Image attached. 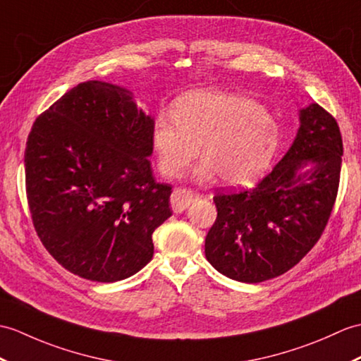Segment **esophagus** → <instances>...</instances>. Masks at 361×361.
<instances>
[{"instance_id":"obj_1","label":"esophagus","mask_w":361,"mask_h":361,"mask_svg":"<svg viewBox=\"0 0 361 361\" xmlns=\"http://www.w3.org/2000/svg\"><path fill=\"white\" fill-rule=\"evenodd\" d=\"M194 198H195V194L189 189H175L172 192V197H171L172 211L175 214L183 212L184 209H186L190 204V201Z\"/></svg>"}]
</instances>
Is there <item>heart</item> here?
Masks as SVG:
<instances>
[{
    "label": "heart",
    "instance_id": "obj_1",
    "mask_svg": "<svg viewBox=\"0 0 361 361\" xmlns=\"http://www.w3.org/2000/svg\"><path fill=\"white\" fill-rule=\"evenodd\" d=\"M173 118L161 114L152 141L163 175L177 178L198 155V180L216 173L231 186L252 183L269 169L280 145V128L264 106L229 92L192 90L177 99Z\"/></svg>",
    "mask_w": 361,
    "mask_h": 361
}]
</instances>
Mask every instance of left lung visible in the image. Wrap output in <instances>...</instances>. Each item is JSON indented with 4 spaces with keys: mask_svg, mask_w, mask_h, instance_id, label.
I'll use <instances>...</instances> for the list:
<instances>
[{
    "mask_svg": "<svg viewBox=\"0 0 361 361\" xmlns=\"http://www.w3.org/2000/svg\"><path fill=\"white\" fill-rule=\"evenodd\" d=\"M343 141L322 106L300 111L292 146L252 189L216 192V220L204 243L207 262L243 283H262L292 269L328 224L337 198Z\"/></svg>",
    "mask_w": 361,
    "mask_h": 361,
    "instance_id": "1",
    "label": "left lung"
}]
</instances>
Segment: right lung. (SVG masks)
Masks as SVG:
<instances>
[{
  "label": "right lung",
  "mask_w": 361,
  "mask_h": 361,
  "mask_svg": "<svg viewBox=\"0 0 361 361\" xmlns=\"http://www.w3.org/2000/svg\"><path fill=\"white\" fill-rule=\"evenodd\" d=\"M154 123L128 89L86 81L32 126V221L49 254L81 279L124 280L152 259V233L172 215L171 184L157 183L149 161Z\"/></svg>",
  "instance_id": "1"
}]
</instances>
